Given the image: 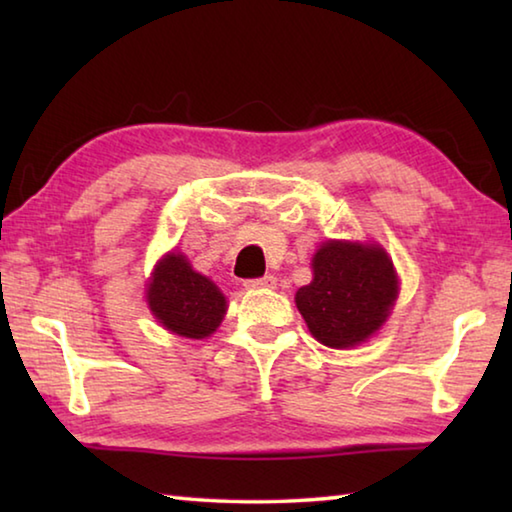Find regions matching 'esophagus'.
I'll return each instance as SVG.
<instances>
[{
    "mask_svg": "<svg viewBox=\"0 0 512 512\" xmlns=\"http://www.w3.org/2000/svg\"><path fill=\"white\" fill-rule=\"evenodd\" d=\"M275 275H264V277H255V280H246L244 287L246 289H271L275 287Z\"/></svg>",
    "mask_w": 512,
    "mask_h": 512,
    "instance_id": "esophagus-1",
    "label": "esophagus"
}]
</instances>
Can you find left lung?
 <instances>
[{
    "instance_id": "8db88e82",
    "label": "left lung",
    "mask_w": 512,
    "mask_h": 512,
    "mask_svg": "<svg viewBox=\"0 0 512 512\" xmlns=\"http://www.w3.org/2000/svg\"><path fill=\"white\" fill-rule=\"evenodd\" d=\"M311 266L314 280L298 289L296 305L314 339L352 348L375 334L397 296V275L384 250L327 241Z\"/></svg>"
}]
</instances>
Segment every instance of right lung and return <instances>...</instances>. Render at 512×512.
I'll use <instances>...</instances> for the list:
<instances>
[{
    "instance_id": "add662e5",
    "label": "right lung",
    "mask_w": 512,
    "mask_h": 512,
    "mask_svg": "<svg viewBox=\"0 0 512 512\" xmlns=\"http://www.w3.org/2000/svg\"><path fill=\"white\" fill-rule=\"evenodd\" d=\"M146 298L155 318L187 339L210 336L225 314V298L216 284L176 253L164 257L155 268Z\"/></svg>"
}]
</instances>
